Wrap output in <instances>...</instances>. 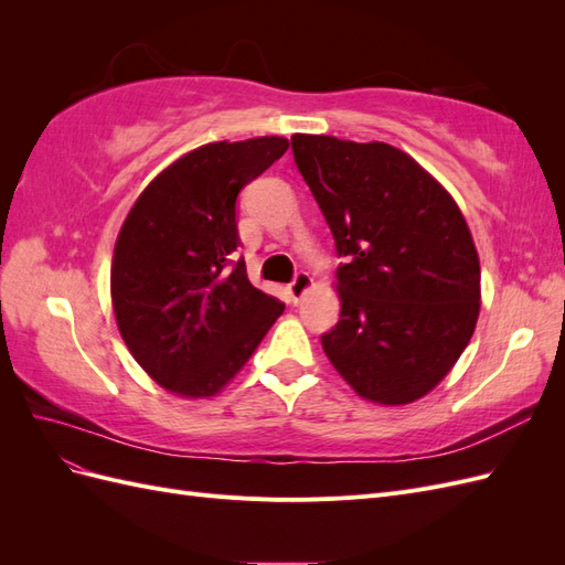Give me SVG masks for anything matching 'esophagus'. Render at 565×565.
Returning a JSON list of instances; mask_svg holds the SVG:
<instances>
[{
    "instance_id": "esophagus-1",
    "label": "esophagus",
    "mask_w": 565,
    "mask_h": 565,
    "mask_svg": "<svg viewBox=\"0 0 565 565\" xmlns=\"http://www.w3.org/2000/svg\"><path fill=\"white\" fill-rule=\"evenodd\" d=\"M313 285V280H311V276L306 270H299L297 276H295V280L289 282V299H292V303H299L301 299H303V295L309 292V287Z\"/></svg>"
}]
</instances>
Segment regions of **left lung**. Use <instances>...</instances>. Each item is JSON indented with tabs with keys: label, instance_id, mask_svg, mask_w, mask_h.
I'll use <instances>...</instances> for the list:
<instances>
[{
	"label": "left lung",
	"instance_id": "1",
	"mask_svg": "<svg viewBox=\"0 0 565 565\" xmlns=\"http://www.w3.org/2000/svg\"><path fill=\"white\" fill-rule=\"evenodd\" d=\"M295 162L332 231L339 322L320 337L358 396L405 405L457 363L481 309L465 216L429 172L388 143L292 136Z\"/></svg>",
	"mask_w": 565,
	"mask_h": 565
}]
</instances>
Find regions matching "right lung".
<instances>
[{
    "instance_id": "obj_1",
    "label": "right lung",
    "mask_w": 565,
    "mask_h": 565,
    "mask_svg": "<svg viewBox=\"0 0 565 565\" xmlns=\"http://www.w3.org/2000/svg\"><path fill=\"white\" fill-rule=\"evenodd\" d=\"M287 148L282 136H259L191 150L150 181L117 235L110 295L119 334L136 363L179 396L224 388L285 311L235 259V200Z\"/></svg>"
}]
</instances>
